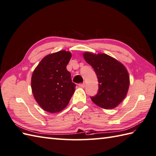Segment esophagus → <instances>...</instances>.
Here are the masks:
<instances>
[{
	"mask_svg": "<svg viewBox=\"0 0 156 156\" xmlns=\"http://www.w3.org/2000/svg\"><path fill=\"white\" fill-rule=\"evenodd\" d=\"M78 86H79L80 87H82V88H84L86 84H85V83H80V84H78Z\"/></svg>",
	"mask_w": 156,
	"mask_h": 156,
	"instance_id": "esophagus-1",
	"label": "esophagus"
}]
</instances>
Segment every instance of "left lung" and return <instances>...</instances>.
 I'll return each instance as SVG.
<instances>
[{
  "label": "left lung",
  "mask_w": 156,
  "mask_h": 156,
  "mask_svg": "<svg viewBox=\"0 0 156 156\" xmlns=\"http://www.w3.org/2000/svg\"><path fill=\"white\" fill-rule=\"evenodd\" d=\"M87 63L95 71L98 80V91L90 97L92 102L104 109H113L127 94L129 78L122 63L106 54H84Z\"/></svg>",
  "instance_id": "left-lung-1"
}]
</instances>
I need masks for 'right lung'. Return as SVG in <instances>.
<instances>
[{"label":"right lung","mask_w":156,"mask_h":156,"mask_svg":"<svg viewBox=\"0 0 156 156\" xmlns=\"http://www.w3.org/2000/svg\"><path fill=\"white\" fill-rule=\"evenodd\" d=\"M72 54L65 50L47 55L32 76V91L43 110L56 113L64 109L75 91L71 74L66 69Z\"/></svg>","instance_id":"obj_1"}]
</instances>
